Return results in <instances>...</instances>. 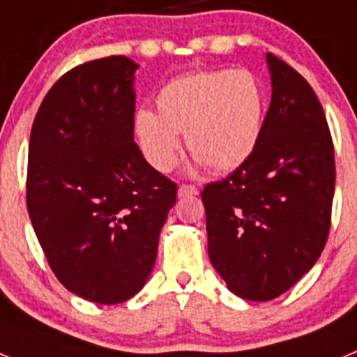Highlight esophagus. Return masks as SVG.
I'll list each match as a JSON object with an SVG mask.
<instances>
[{
  "label": "esophagus",
  "instance_id": "esophagus-1",
  "mask_svg": "<svg viewBox=\"0 0 357 357\" xmlns=\"http://www.w3.org/2000/svg\"><path fill=\"white\" fill-rule=\"evenodd\" d=\"M198 189L195 185H181L178 188V197H197Z\"/></svg>",
  "mask_w": 357,
  "mask_h": 357
}]
</instances>
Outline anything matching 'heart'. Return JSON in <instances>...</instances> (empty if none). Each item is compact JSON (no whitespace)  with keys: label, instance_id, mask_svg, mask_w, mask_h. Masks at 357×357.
Instances as JSON below:
<instances>
[{"label":"heart","instance_id":"1","mask_svg":"<svg viewBox=\"0 0 357 357\" xmlns=\"http://www.w3.org/2000/svg\"><path fill=\"white\" fill-rule=\"evenodd\" d=\"M157 114H135V137L157 172H169L184 134L188 150L214 172L239 168L259 143L264 93L245 69L200 71L175 78L155 98Z\"/></svg>","mask_w":357,"mask_h":357}]
</instances>
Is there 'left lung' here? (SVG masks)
Returning <instances> with one entry per match:
<instances>
[{"label": "left lung", "mask_w": 357, "mask_h": 357, "mask_svg": "<svg viewBox=\"0 0 357 357\" xmlns=\"http://www.w3.org/2000/svg\"><path fill=\"white\" fill-rule=\"evenodd\" d=\"M272 102L254 153L202 191L209 259L227 288L266 302L296 284L326 247L334 148L311 85L266 53Z\"/></svg>", "instance_id": "left-lung-1"}]
</instances>
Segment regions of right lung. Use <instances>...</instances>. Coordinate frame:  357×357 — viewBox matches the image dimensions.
<instances>
[{"instance_id":"right-lung-1","label":"right lung","mask_w":357,"mask_h":357,"mask_svg":"<svg viewBox=\"0 0 357 357\" xmlns=\"http://www.w3.org/2000/svg\"><path fill=\"white\" fill-rule=\"evenodd\" d=\"M87 62L44 96L28 146L26 206L56 279L96 304L139 293L155 264L176 185L134 143L135 71Z\"/></svg>"}]
</instances>
